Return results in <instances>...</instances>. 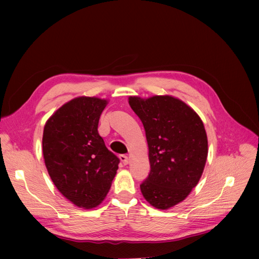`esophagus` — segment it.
I'll list each match as a JSON object with an SVG mask.
<instances>
[{
    "label": "esophagus",
    "mask_w": 259,
    "mask_h": 259,
    "mask_svg": "<svg viewBox=\"0 0 259 259\" xmlns=\"http://www.w3.org/2000/svg\"><path fill=\"white\" fill-rule=\"evenodd\" d=\"M120 160H121V162L124 164V165H127V164L130 163V159H128V156H127V155H125V154H122V155H120Z\"/></svg>",
    "instance_id": "esophagus-1"
}]
</instances>
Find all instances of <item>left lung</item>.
<instances>
[{
	"label": "left lung",
	"mask_w": 259,
	"mask_h": 259,
	"mask_svg": "<svg viewBox=\"0 0 259 259\" xmlns=\"http://www.w3.org/2000/svg\"><path fill=\"white\" fill-rule=\"evenodd\" d=\"M128 104L145 127L151 167L140 190L149 204L168 209L190 194L204 170V124L189 105L170 95L130 96Z\"/></svg>",
	"instance_id": "1"
}]
</instances>
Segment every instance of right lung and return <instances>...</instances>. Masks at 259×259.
<instances>
[{"label": "right lung", "mask_w": 259, "mask_h": 259, "mask_svg": "<svg viewBox=\"0 0 259 259\" xmlns=\"http://www.w3.org/2000/svg\"><path fill=\"white\" fill-rule=\"evenodd\" d=\"M108 99L79 96L58 108L46 121L42 147L55 187L75 206H98L110 190L119 159L98 133Z\"/></svg>", "instance_id": "add662e5"}]
</instances>
